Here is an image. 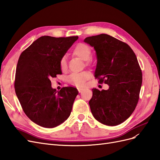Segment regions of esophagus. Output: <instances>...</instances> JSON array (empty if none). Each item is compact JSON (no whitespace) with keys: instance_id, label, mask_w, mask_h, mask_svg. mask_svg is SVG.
<instances>
[{"instance_id":"34e87169","label":"esophagus","mask_w":160,"mask_h":160,"mask_svg":"<svg viewBox=\"0 0 160 160\" xmlns=\"http://www.w3.org/2000/svg\"><path fill=\"white\" fill-rule=\"evenodd\" d=\"M78 91H79V93H81V92L83 91V89H78Z\"/></svg>"}]
</instances>
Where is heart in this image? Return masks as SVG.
Masks as SVG:
<instances>
[{
  "label": "heart",
  "mask_w": 160,
  "mask_h": 160,
  "mask_svg": "<svg viewBox=\"0 0 160 160\" xmlns=\"http://www.w3.org/2000/svg\"><path fill=\"white\" fill-rule=\"evenodd\" d=\"M72 53L73 55L80 58L81 60L85 61L86 64L89 63V59L91 56V49L88 45L85 43H79L72 49ZM60 67L62 71H65L67 68V59L65 57L61 58L60 61ZM89 77L90 74L88 72H73L67 77V81L72 85L81 87L85 84L86 81L89 78Z\"/></svg>",
  "instance_id": "heart-1"
}]
</instances>
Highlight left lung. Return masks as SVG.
Wrapping results in <instances>:
<instances>
[{"mask_svg": "<svg viewBox=\"0 0 160 160\" xmlns=\"http://www.w3.org/2000/svg\"><path fill=\"white\" fill-rule=\"evenodd\" d=\"M84 42L96 51L95 77L108 84V90L93 89L89 104L99 122L118 125L132 114L138 104L142 72L136 55L125 42L107 34L87 37Z\"/></svg>", "mask_w": 160, "mask_h": 160, "instance_id": "8db88e82", "label": "left lung"}]
</instances>
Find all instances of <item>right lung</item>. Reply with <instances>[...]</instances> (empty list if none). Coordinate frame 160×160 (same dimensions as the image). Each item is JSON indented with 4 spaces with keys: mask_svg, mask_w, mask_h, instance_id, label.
Here are the masks:
<instances>
[{
    "mask_svg": "<svg viewBox=\"0 0 160 160\" xmlns=\"http://www.w3.org/2000/svg\"><path fill=\"white\" fill-rule=\"evenodd\" d=\"M78 37H41L19 57L14 89L24 112L32 122L53 128L67 119L78 91L72 87L59 91L51 79L62 74L60 61Z\"/></svg>",
    "mask_w": 160,
    "mask_h": 160,
    "instance_id": "obj_1",
    "label": "right lung"
}]
</instances>
